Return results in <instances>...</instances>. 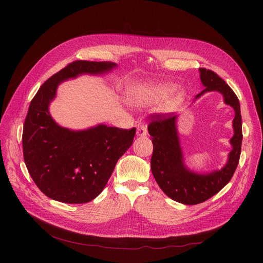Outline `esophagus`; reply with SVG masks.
Instances as JSON below:
<instances>
[{"instance_id":"34e87169","label":"esophagus","mask_w":263,"mask_h":263,"mask_svg":"<svg viewBox=\"0 0 263 263\" xmlns=\"http://www.w3.org/2000/svg\"><path fill=\"white\" fill-rule=\"evenodd\" d=\"M136 135L137 136H145V135H147V127L144 126V124H141V126L137 127Z\"/></svg>"}]
</instances>
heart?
<instances>
[{
  "mask_svg": "<svg viewBox=\"0 0 263 263\" xmlns=\"http://www.w3.org/2000/svg\"><path fill=\"white\" fill-rule=\"evenodd\" d=\"M172 90V87L168 85H156L151 87H145L140 90H137L134 95L131 96V102L135 105H145L148 103H154L157 101H160L170 95ZM183 99V93L178 92L174 98L168 102V107H175L180 103Z\"/></svg>",
  "mask_w": 263,
  "mask_h": 263,
  "instance_id": "b5f03b06",
  "label": "heart"
}]
</instances>
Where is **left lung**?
Instances as JSON below:
<instances>
[{"instance_id":"8db88e82","label":"left lung","mask_w":263,"mask_h":263,"mask_svg":"<svg viewBox=\"0 0 263 263\" xmlns=\"http://www.w3.org/2000/svg\"><path fill=\"white\" fill-rule=\"evenodd\" d=\"M199 70L205 88L196 98L205 91L216 90L223 93L225 103L236 110L233 119L234 134L230 140L232 150L225 166L208 175H197L184 167L176 129L177 116L174 113L151 114V121L148 124V131L153 136L154 144V153L150 161L151 172L165 194L184 204H197L208 200L230 181L239 164L243 139L241 109L237 95L214 71L205 68H200Z\"/></svg>"}]
</instances>
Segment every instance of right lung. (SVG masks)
I'll use <instances>...</instances> for the list:
<instances>
[{
    "mask_svg": "<svg viewBox=\"0 0 263 263\" xmlns=\"http://www.w3.org/2000/svg\"><path fill=\"white\" fill-rule=\"evenodd\" d=\"M115 66L74 61L49 78L31 101L22 133L24 162L38 189L54 200L85 203L95 199L133 143L135 128L100 124L74 132L58 126L48 110L62 81L81 73H103Z\"/></svg>",
    "mask_w": 263,
    "mask_h": 263,
    "instance_id": "1",
    "label": "right lung"
}]
</instances>
